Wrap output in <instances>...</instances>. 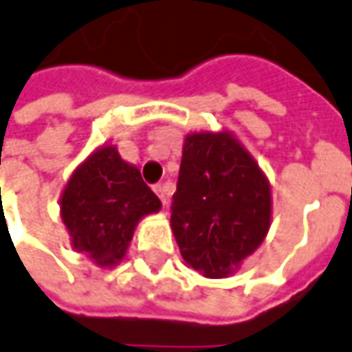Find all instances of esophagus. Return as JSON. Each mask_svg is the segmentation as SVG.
<instances>
[{"label":"esophagus","instance_id":"obj_1","mask_svg":"<svg viewBox=\"0 0 352 352\" xmlns=\"http://www.w3.org/2000/svg\"><path fill=\"white\" fill-rule=\"evenodd\" d=\"M154 190H156V195L160 196V200H162L164 204H167V198L171 195V186L166 185V183H162V185L154 186Z\"/></svg>","mask_w":352,"mask_h":352}]
</instances>
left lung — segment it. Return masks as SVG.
Listing matches in <instances>:
<instances>
[{
    "instance_id": "obj_1",
    "label": "left lung",
    "mask_w": 352,
    "mask_h": 352,
    "mask_svg": "<svg viewBox=\"0 0 352 352\" xmlns=\"http://www.w3.org/2000/svg\"><path fill=\"white\" fill-rule=\"evenodd\" d=\"M272 219L266 175L231 133L186 135L171 229L188 266L231 276L262 245Z\"/></svg>"
}]
</instances>
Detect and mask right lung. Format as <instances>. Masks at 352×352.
<instances>
[{
	"label": "right lung",
	"instance_id": "add662e5",
	"mask_svg": "<svg viewBox=\"0 0 352 352\" xmlns=\"http://www.w3.org/2000/svg\"><path fill=\"white\" fill-rule=\"evenodd\" d=\"M160 208V198L116 146H102L76 167L61 196L71 245L102 267L123 260L136 223Z\"/></svg>",
	"mask_w": 352,
	"mask_h": 352
}]
</instances>
